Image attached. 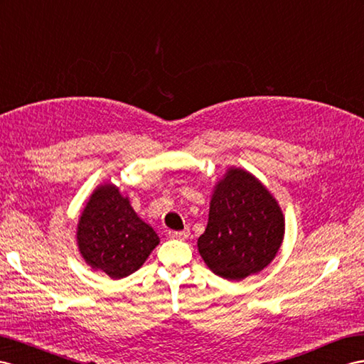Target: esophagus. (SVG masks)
I'll list each match as a JSON object with an SVG mask.
<instances>
[{"label":"esophagus","mask_w":364,"mask_h":364,"mask_svg":"<svg viewBox=\"0 0 364 364\" xmlns=\"http://www.w3.org/2000/svg\"><path fill=\"white\" fill-rule=\"evenodd\" d=\"M167 235L172 240H186L189 237V230H169Z\"/></svg>","instance_id":"esophagus-1"}]
</instances>
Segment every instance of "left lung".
I'll list each match as a JSON object with an SVG mask.
<instances>
[{
	"instance_id": "obj_1",
	"label": "left lung",
	"mask_w": 364,
	"mask_h": 364,
	"mask_svg": "<svg viewBox=\"0 0 364 364\" xmlns=\"http://www.w3.org/2000/svg\"><path fill=\"white\" fill-rule=\"evenodd\" d=\"M284 238V215L255 175L229 167L213 186L209 220L198 252L210 271L241 282L271 264Z\"/></svg>"
}]
</instances>
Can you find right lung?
Listing matches in <instances>:
<instances>
[{
    "instance_id": "1",
    "label": "right lung",
    "mask_w": 364,
    "mask_h": 364,
    "mask_svg": "<svg viewBox=\"0 0 364 364\" xmlns=\"http://www.w3.org/2000/svg\"><path fill=\"white\" fill-rule=\"evenodd\" d=\"M158 243L156 232L136 215L118 186H97L77 226L78 250L93 271L124 278L144 264Z\"/></svg>"
}]
</instances>
